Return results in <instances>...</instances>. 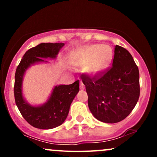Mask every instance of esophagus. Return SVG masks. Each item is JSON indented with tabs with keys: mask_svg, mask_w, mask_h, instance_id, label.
<instances>
[{
	"mask_svg": "<svg viewBox=\"0 0 157 157\" xmlns=\"http://www.w3.org/2000/svg\"><path fill=\"white\" fill-rule=\"evenodd\" d=\"M80 89L81 90H83L85 89V85L83 84V82L82 81H80Z\"/></svg>",
	"mask_w": 157,
	"mask_h": 157,
	"instance_id": "34e87169",
	"label": "esophagus"
}]
</instances>
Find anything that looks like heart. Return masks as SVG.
I'll return each instance as SVG.
<instances>
[{
  "label": "heart",
  "mask_w": 157,
  "mask_h": 157,
  "mask_svg": "<svg viewBox=\"0 0 157 157\" xmlns=\"http://www.w3.org/2000/svg\"><path fill=\"white\" fill-rule=\"evenodd\" d=\"M113 57V50L111 46L95 44L77 50L74 57V63L77 67H86L89 76L98 77L107 71Z\"/></svg>",
  "instance_id": "obj_1"
}]
</instances>
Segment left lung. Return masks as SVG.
Listing matches in <instances>:
<instances>
[{
    "instance_id": "left-lung-1",
    "label": "left lung",
    "mask_w": 157,
    "mask_h": 157,
    "mask_svg": "<svg viewBox=\"0 0 157 157\" xmlns=\"http://www.w3.org/2000/svg\"><path fill=\"white\" fill-rule=\"evenodd\" d=\"M88 104L97 120L116 123L127 117L140 97V73L128 50L116 45L112 66L98 77L82 75Z\"/></svg>"
}]
</instances>
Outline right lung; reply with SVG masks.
I'll list each match as a JSON object with an SVG mask.
<instances>
[{"mask_svg": "<svg viewBox=\"0 0 157 157\" xmlns=\"http://www.w3.org/2000/svg\"><path fill=\"white\" fill-rule=\"evenodd\" d=\"M64 44L42 43L29 49L17 66L15 75V103L23 117L33 127L52 129L63 123L68 116L70 105L79 91V80L70 85L55 86L47 102L39 106H32L24 100L22 93L23 75L27 68L43 58H55Z\"/></svg>", "mask_w": 157, "mask_h": 157, "instance_id": "right-lung-1", "label": "right lung"}]
</instances>
